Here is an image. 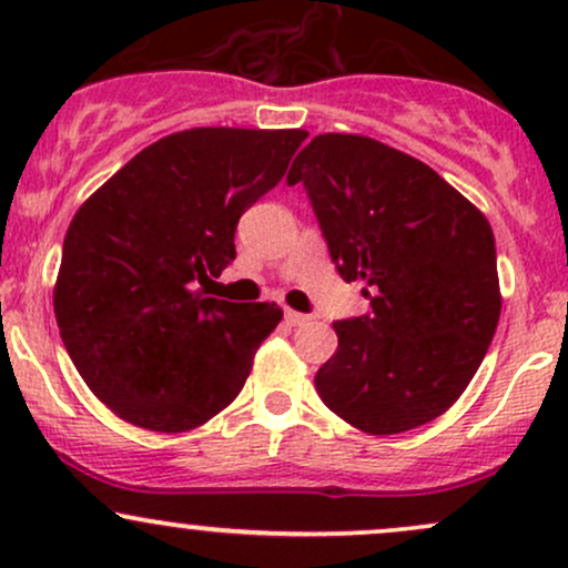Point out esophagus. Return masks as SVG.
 Here are the masks:
<instances>
[{"instance_id": "obj_1", "label": "esophagus", "mask_w": 568, "mask_h": 568, "mask_svg": "<svg viewBox=\"0 0 568 568\" xmlns=\"http://www.w3.org/2000/svg\"><path fill=\"white\" fill-rule=\"evenodd\" d=\"M306 321H310V317H306V315H302V312H293V310H285V323H288V325H293V328H296V325H304Z\"/></svg>"}]
</instances>
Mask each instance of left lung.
I'll return each mask as SVG.
<instances>
[{
    "instance_id": "left-lung-1",
    "label": "left lung",
    "mask_w": 568,
    "mask_h": 568,
    "mask_svg": "<svg viewBox=\"0 0 568 568\" xmlns=\"http://www.w3.org/2000/svg\"><path fill=\"white\" fill-rule=\"evenodd\" d=\"M331 262L371 312L336 321L317 395L352 427L397 435L465 393L499 323L488 221L425 162L366 135H315L293 160Z\"/></svg>"
}]
</instances>
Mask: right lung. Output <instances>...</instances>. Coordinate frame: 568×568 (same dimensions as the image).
Here are the masks:
<instances>
[{
	"label": "right lung",
	"mask_w": 568,
	"mask_h": 568,
	"mask_svg": "<svg viewBox=\"0 0 568 568\" xmlns=\"http://www.w3.org/2000/svg\"><path fill=\"white\" fill-rule=\"evenodd\" d=\"M306 130L192 128L135 154L71 219L53 293L80 376L120 419L205 425L240 395L277 304L205 296L234 230L285 175Z\"/></svg>",
	"instance_id": "1"
}]
</instances>
